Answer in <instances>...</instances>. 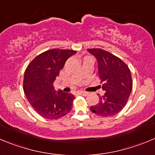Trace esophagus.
<instances>
[{
	"label": "esophagus",
	"mask_w": 155,
	"mask_h": 155,
	"mask_svg": "<svg viewBox=\"0 0 155 155\" xmlns=\"http://www.w3.org/2000/svg\"><path fill=\"white\" fill-rule=\"evenodd\" d=\"M78 94H80V95H82V96H87L88 94V93L86 92V91H79Z\"/></svg>",
	"instance_id": "obj_1"
}]
</instances>
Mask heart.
<instances>
[{
    "label": "heart",
    "mask_w": 155,
    "mask_h": 155,
    "mask_svg": "<svg viewBox=\"0 0 155 155\" xmlns=\"http://www.w3.org/2000/svg\"><path fill=\"white\" fill-rule=\"evenodd\" d=\"M84 59H91V57L88 56V55H87V56H85Z\"/></svg>",
    "instance_id": "heart-1"
}]
</instances>
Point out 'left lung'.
<instances>
[{"mask_svg": "<svg viewBox=\"0 0 155 155\" xmlns=\"http://www.w3.org/2000/svg\"><path fill=\"white\" fill-rule=\"evenodd\" d=\"M98 63L99 78L105 91L99 103L91 107L96 115L109 117L117 114L124 108L132 89L131 71L127 64L119 58L101 48H88Z\"/></svg>", "mask_w": 155, "mask_h": 155, "instance_id": "obj_1", "label": "left lung"}]
</instances>
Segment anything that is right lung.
I'll return each instance as SVG.
<instances>
[{
	"label": "right lung",
	"mask_w": 155,
	"mask_h": 155,
	"mask_svg": "<svg viewBox=\"0 0 155 155\" xmlns=\"http://www.w3.org/2000/svg\"><path fill=\"white\" fill-rule=\"evenodd\" d=\"M70 49L53 48L41 53L26 68L23 91L30 105L45 119H58L72 109L74 96L54 91L53 83L68 58L76 53Z\"/></svg>",
	"instance_id": "right-lung-1"
}]
</instances>
